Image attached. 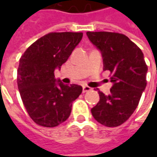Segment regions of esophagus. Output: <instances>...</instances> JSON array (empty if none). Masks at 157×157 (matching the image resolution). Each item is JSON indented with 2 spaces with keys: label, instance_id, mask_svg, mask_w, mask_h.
<instances>
[{
  "label": "esophagus",
  "instance_id": "1",
  "mask_svg": "<svg viewBox=\"0 0 157 157\" xmlns=\"http://www.w3.org/2000/svg\"><path fill=\"white\" fill-rule=\"evenodd\" d=\"M91 90V88L87 86H83V93H86V92H89Z\"/></svg>",
  "mask_w": 157,
  "mask_h": 157
}]
</instances>
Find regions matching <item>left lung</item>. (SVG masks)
<instances>
[{
  "instance_id": "8db88e82",
  "label": "left lung",
  "mask_w": 157,
  "mask_h": 157,
  "mask_svg": "<svg viewBox=\"0 0 157 157\" xmlns=\"http://www.w3.org/2000/svg\"><path fill=\"white\" fill-rule=\"evenodd\" d=\"M90 41L100 49L104 71L111 73L110 94L99 91L100 101L91 112L105 127H118L136 110L147 86L148 66L141 49L123 34L107 31L86 32Z\"/></svg>"
}]
</instances>
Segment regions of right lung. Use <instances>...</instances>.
Wrapping results in <instances>:
<instances>
[{"instance_id": "right-lung-1", "label": "right lung", "mask_w": 157, "mask_h": 157, "mask_svg": "<svg viewBox=\"0 0 157 157\" xmlns=\"http://www.w3.org/2000/svg\"><path fill=\"white\" fill-rule=\"evenodd\" d=\"M82 37V32H51L21 55L17 86L26 111L39 126L54 128L65 121L72 102L81 94L80 86L57 81L54 71L67 61Z\"/></svg>"}]
</instances>
